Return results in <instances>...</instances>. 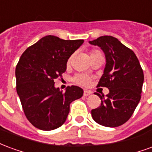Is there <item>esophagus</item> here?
<instances>
[{
    "label": "esophagus",
    "mask_w": 152,
    "mask_h": 152,
    "mask_svg": "<svg viewBox=\"0 0 152 152\" xmlns=\"http://www.w3.org/2000/svg\"><path fill=\"white\" fill-rule=\"evenodd\" d=\"M92 93L90 92V91H88V90H84V96L85 97H87V96L90 95Z\"/></svg>",
    "instance_id": "obj_1"
}]
</instances>
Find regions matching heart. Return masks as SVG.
Wrapping results in <instances>:
<instances>
[{
	"label": "heart",
	"mask_w": 152,
	"mask_h": 152,
	"mask_svg": "<svg viewBox=\"0 0 152 152\" xmlns=\"http://www.w3.org/2000/svg\"><path fill=\"white\" fill-rule=\"evenodd\" d=\"M98 53H100V52H99V50H93L90 51V56H91V55H95V54H98ZM72 58V56L70 57L69 59L67 61V63H69L70 62H71ZM73 80H74V82H76V84H78L80 86H89V83L91 81V77L88 76V75H86V74L78 73V74H76V76H74Z\"/></svg>",
	"instance_id": "heart-1"
}]
</instances>
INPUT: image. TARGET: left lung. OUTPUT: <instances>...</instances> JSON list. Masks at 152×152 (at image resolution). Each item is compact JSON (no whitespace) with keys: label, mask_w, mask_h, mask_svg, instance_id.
<instances>
[{"label":"left lung","mask_w":152,"mask_h":152,"mask_svg":"<svg viewBox=\"0 0 152 152\" xmlns=\"http://www.w3.org/2000/svg\"><path fill=\"white\" fill-rule=\"evenodd\" d=\"M105 53L106 66L99 87H107L106 96L96 93L101 105L91 111L93 119L106 127H118L132 116L141 99L143 71L134 51L111 36L89 41Z\"/></svg>","instance_id":"1"}]
</instances>
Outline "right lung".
<instances>
[{
	"label": "right lung",
	"mask_w": 152,
	"mask_h": 152,
	"mask_svg": "<svg viewBox=\"0 0 152 152\" xmlns=\"http://www.w3.org/2000/svg\"><path fill=\"white\" fill-rule=\"evenodd\" d=\"M83 42L46 36L20 57L15 69L16 90L26 117L39 129L53 130L63 125L71 102L82 97L81 88L67 86L63 93L54 87V80L66 72L67 60Z\"/></svg>",
	"instance_id": "1"
}]
</instances>
